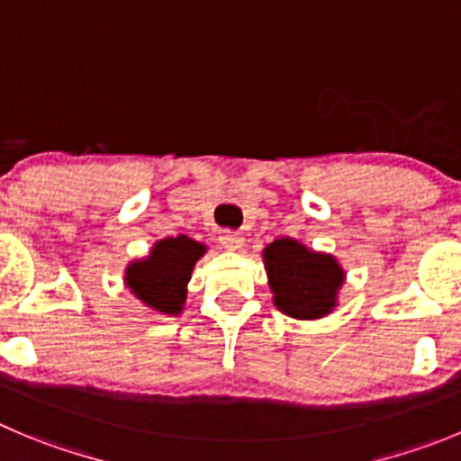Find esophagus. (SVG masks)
Listing matches in <instances>:
<instances>
[{
  "label": "esophagus",
  "instance_id": "34e87169",
  "mask_svg": "<svg viewBox=\"0 0 461 461\" xmlns=\"http://www.w3.org/2000/svg\"><path fill=\"white\" fill-rule=\"evenodd\" d=\"M221 245L225 250H239V248H243V236H240L239 231L225 230L221 234Z\"/></svg>",
  "mask_w": 461,
  "mask_h": 461
}]
</instances>
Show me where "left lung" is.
Listing matches in <instances>:
<instances>
[{"instance_id": "1", "label": "left lung", "mask_w": 461, "mask_h": 461, "mask_svg": "<svg viewBox=\"0 0 461 461\" xmlns=\"http://www.w3.org/2000/svg\"><path fill=\"white\" fill-rule=\"evenodd\" d=\"M264 259L279 312L294 318H321L332 312L343 284L334 257L307 250L294 239H277L264 250Z\"/></svg>"}]
</instances>
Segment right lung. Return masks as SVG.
Here are the masks:
<instances>
[{"label":"right lung","instance_id":"obj_1","mask_svg":"<svg viewBox=\"0 0 461 461\" xmlns=\"http://www.w3.org/2000/svg\"><path fill=\"white\" fill-rule=\"evenodd\" d=\"M204 255V245L188 236L163 239L154 245L152 255L127 268V284L133 295L161 313L182 312L186 282L195 261Z\"/></svg>","mask_w":461,"mask_h":461}]
</instances>
